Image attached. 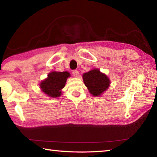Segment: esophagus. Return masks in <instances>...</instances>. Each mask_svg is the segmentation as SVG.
I'll list each match as a JSON object with an SVG mask.
<instances>
[{"label":"esophagus","mask_w":157,"mask_h":157,"mask_svg":"<svg viewBox=\"0 0 157 157\" xmlns=\"http://www.w3.org/2000/svg\"><path fill=\"white\" fill-rule=\"evenodd\" d=\"M73 75L75 76V77H76V78H78V76H79V72H78V71H77V70H75V71H73Z\"/></svg>","instance_id":"1"}]
</instances>
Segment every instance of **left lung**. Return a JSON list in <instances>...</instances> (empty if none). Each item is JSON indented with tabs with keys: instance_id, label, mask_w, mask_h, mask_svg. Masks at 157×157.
<instances>
[{
	"instance_id": "8db88e82",
	"label": "left lung",
	"mask_w": 157,
	"mask_h": 157,
	"mask_svg": "<svg viewBox=\"0 0 157 157\" xmlns=\"http://www.w3.org/2000/svg\"><path fill=\"white\" fill-rule=\"evenodd\" d=\"M82 77L85 86L94 96H100L110 85L109 79L105 74L101 73L99 69H93L84 73Z\"/></svg>"
}]
</instances>
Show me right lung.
I'll return each instance as SVG.
<instances>
[{
  "label": "right lung",
  "mask_w": 157,
  "mask_h": 157,
  "mask_svg": "<svg viewBox=\"0 0 157 157\" xmlns=\"http://www.w3.org/2000/svg\"><path fill=\"white\" fill-rule=\"evenodd\" d=\"M70 76V73L67 71L50 72L48 75V78L41 82V91L49 97H59L62 95V89L65 86L66 79Z\"/></svg>",
  "instance_id": "right-lung-1"
}]
</instances>
